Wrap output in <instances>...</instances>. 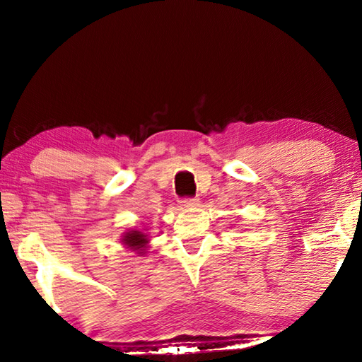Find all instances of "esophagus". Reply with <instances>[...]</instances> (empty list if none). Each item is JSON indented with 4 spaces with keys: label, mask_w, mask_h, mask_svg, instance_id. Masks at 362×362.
<instances>
[{
    "label": "esophagus",
    "mask_w": 362,
    "mask_h": 362,
    "mask_svg": "<svg viewBox=\"0 0 362 362\" xmlns=\"http://www.w3.org/2000/svg\"><path fill=\"white\" fill-rule=\"evenodd\" d=\"M180 203H182L183 209H193V207L199 204V199L198 198H185V199H182Z\"/></svg>",
    "instance_id": "esophagus-1"
}]
</instances>
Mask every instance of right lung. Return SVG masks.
I'll list each match as a JSON object with an SVG mask.
<instances>
[{"label":"right lung","instance_id":"1","mask_svg":"<svg viewBox=\"0 0 362 362\" xmlns=\"http://www.w3.org/2000/svg\"><path fill=\"white\" fill-rule=\"evenodd\" d=\"M121 244L126 249H129V250H132V252L139 254L140 257L142 255L145 257L146 249H148V244H150V236L146 235L144 230L132 228V230H127L122 233Z\"/></svg>","mask_w":362,"mask_h":362}]
</instances>
